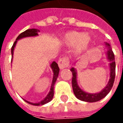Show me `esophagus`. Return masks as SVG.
Wrapping results in <instances>:
<instances>
[{
  "label": "esophagus",
  "instance_id": "34e87169",
  "mask_svg": "<svg viewBox=\"0 0 123 123\" xmlns=\"http://www.w3.org/2000/svg\"><path fill=\"white\" fill-rule=\"evenodd\" d=\"M69 59L68 57H62L61 59H59L58 62V64L60 68V69H63L69 66Z\"/></svg>",
  "mask_w": 123,
  "mask_h": 123
}]
</instances>
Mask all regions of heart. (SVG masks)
Returning a JSON list of instances; mask_svg holds the SVG:
<instances>
[{
    "mask_svg": "<svg viewBox=\"0 0 123 123\" xmlns=\"http://www.w3.org/2000/svg\"><path fill=\"white\" fill-rule=\"evenodd\" d=\"M90 35L77 31H68L62 37V41L68 46L74 47L75 53L80 54L85 51L91 43Z\"/></svg>",
    "mask_w": 123,
    "mask_h": 123,
    "instance_id": "obj_1",
    "label": "heart"
}]
</instances>
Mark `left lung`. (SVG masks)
Returning a JSON list of instances; mask_svg holds the SVG:
<instances>
[{"instance_id":"left-lung-1","label":"left lung","mask_w":123,"mask_h":123,"mask_svg":"<svg viewBox=\"0 0 123 123\" xmlns=\"http://www.w3.org/2000/svg\"><path fill=\"white\" fill-rule=\"evenodd\" d=\"M106 47H107V59L109 61V67H110V78L109 80L108 84H107L105 88L103 89L100 92L96 93H89L84 92L81 88L78 86L77 84V73L76 70L74 68H72L70 70L72 73V86L73 92L74 93L75 96L81 101H86V102H96L98 101L101 100L105 97L108 94L109 92L111 91V88L113 86L115 77V55L112 49L110 47L109 43H105Z\"/></svg>"}]
</instances>
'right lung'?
<instances>
[{
    "label": "right lung",
    "instance_id": "add662e5",
    "mask_svg": "<svg viewBox=\"0 0 123 123\" xmlns=\"http://www.w3.org/2000/svg\"><path fill=\"white\" fill-rule=\"evenodd\" d=\"M38 32H39V30H38L37 29H29V30H25V31H24L22 33H20V35L18 36V37L16 38V39L15 41V42L13 44V45L12 47V49H11V53H12V57H13V53H14V47L16 45V43H17V41H18L20 39H22V38L27 37H33V36H37L38 35ZM51 68L53 70V81H52V84H51V89H50V92H49V93L47 94V95L46 96L45 98L43 99V100L41 101L39 103H31V102H30L28 101H26L24 99L25 102H27L29 104H31V105H45L46 103H47L49 101H51L52 99H53V98L54 95V85L56 82V80L57 79V77L59 76V68L58 64L55 61H53L51 64Z\"/></svg>",
    "mask_w": 123,
    "mask_h": 123
}]
</instances>
